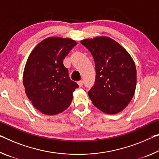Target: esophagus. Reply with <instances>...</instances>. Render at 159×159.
<instances>
[{
	"label": "esophagus",
	"instance_id": "1",
	"mask_svg": "<svg viewBox=\"0 0 159 159\" xmlns=\"http://www.w3.org/2000/svg\"><path fill=\"white\" fill-rule=\"evenodd\" d=\"M78 84H79V87H82L83 85H84V82L82 80H79V81H78Z\"/></svg>",
	"mask_w": 159,
	"mask_h": 159
}]
</instances>
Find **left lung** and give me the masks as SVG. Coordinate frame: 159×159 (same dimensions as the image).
Listing matches in <instances>:
<instances>
[{"instance_id": "8db88e82", "label": "left lung", "mask_w": 159, "mask_h": 159, "mask_svg": "<svg viewBox=\"0 0 159 159\" xmlns=\"http://www.w3.org/2000/svg\"><path fill=\"white\" fill-rule=\"evenodd\" d=\"M80 43L90 52L95 61V81L89 91L93 104L107 114L122 111L132 100L137 85L132 58L107 37L84 39Z\"/></svg>"}]
</instances>
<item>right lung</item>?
<instances>
[{
    "label": "right lung",
    "instance_id": "add662e5",
    "mask_svg": "<svg viewBox=\"0 0 159 159\" xmlns=\"http://www.w3.org/2000/svg\"><path fill=\"white\" fill-rule=\"evenodd\" d=\"M75 45L71 39L49 37L37 44L27 59L23 73L25 93L43 114L61 113L72 101L79 85L70 79L63 60Z\"/></svg>",
    "mask_w": 159,
    "mask_h": 159
}]
</instances>
